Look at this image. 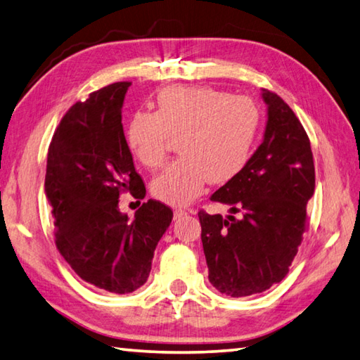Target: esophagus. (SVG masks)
Returning <instances> with one entry per match:
<instances>
[{"mask_svg":"<svg viewBox=\"0 0 360 360\" xmlns=\"http://www.w3.org/2000/svg\"><path fill=\"white\" fill-rule=\"evenodd\" d=\"M185 216H188V212L185 210H175L174 211V219H175V221H177V219L185 217Z\"/></svg>","mask_w":360,"mask_h":360,"instance_id":"esophagus-1","label":"esophagus"}]
</instances>
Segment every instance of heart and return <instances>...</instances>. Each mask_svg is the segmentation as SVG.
Returning a JSON list of instances; mask_svg holds the SVG:
<instances>
[{"label": "heart", "instance_id": "b5f03b06", "mask_svg": "<svg viewBox=\"0 0 360 360\" xmlns=\"http://www.w3.org/2000/svg\"><path fill=\"white\" fill-rule=\"evenodd\" d=\"M261 113L252 99L211 86L165 88L155 113L135 112L126 141L139 163L157 169L166 160L171 136H180L181 157L152 180V194L174 207L197 199L208 181L222 185L252 157Z\"/></svg>", "mask_w": 360, "mask_h": 360}]
</instances>
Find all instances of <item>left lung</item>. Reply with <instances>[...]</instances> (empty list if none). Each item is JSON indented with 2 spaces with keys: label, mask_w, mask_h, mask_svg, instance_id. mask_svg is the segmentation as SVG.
Segmentation results:
<instances>
[{
  "label": "left lung",
  "mask_w": 360,
  "mask_h": 360,
  "mask_svg": "<svg viewBox=\"0 0 360 360\" xmlns=\"http://www.w3.org/2000/svg\"><path fill=\"white\" fill-rule=\"evenodd\" d=\"M261 98L267 105L261 146L244 169L211 195L212 202L229 205L230 214L199 212L208 280L234 298L267 290L288 275L315 188L302 122L278 94L262 90Z\"/></svg>",
  "instance_id": "8db88e82"
}]
</instances>
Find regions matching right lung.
Wrapping results in <instances>:
<instances>
[{
	"mask_svg": "<svg viewBox=\"0 0 360 360\" xmlns=\"http://www.w3.org/2000/svg\"><path fill=\"white\" fill-rule=\"evenodd\" d=\"M130 85H107L68 110L49 144L45 177L58 252L85 283L112 293H130L148 281L174 216L152 199L134 219L120 211L122 193L146 195L121 122Z\"/></svg>",
	"mask_w": 360,
	"mask_h": 360,
	"instance_id": "1",
	"label": "right lung"
}]
</instances>
